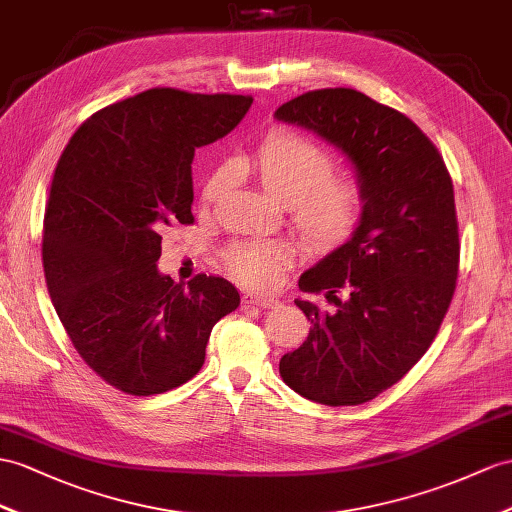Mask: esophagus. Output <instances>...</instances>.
Listing matches in <instances>:
<instances>
[{
	"label": "esophagus",
	"instance_id": "1",
	"mask_svg": "<svg viewBox=\"0 0 512 512\" xmlns=\"http://www.w3.org/2000/svg\"><path fill=\"white\" fill-rule=\"evenodd\" d=\"M243 302L252 304V306H260V308H273L278 304V297L263 295V293H256V291H247V293H243Z\"/></svg>",
	"mask_w": 512,
	"mask_h": 512
}]
</instances>
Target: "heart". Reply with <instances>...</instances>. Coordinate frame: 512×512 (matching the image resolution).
Masks as SVG:
<instances>
[{
  "label": "heart",
  "instance_id": "heart-1",
  "mask_svg": "<svg viewBox=\"0 0 512 512\" xmlns=\"http://www.w3.org/2000/svg\"><path fill=\"white\" fill-rule=\"evenodd\" d=\"M263 189L289 208L293 228L317 252H332L352 239L365 210V191L354 176H339L326 147L293 130H273L252 156L245 158ZM230 169L217 167L204 182L202 195L217 202L228 186ZM291 249L282 241L245 239L226 249V263L236 280L271 286L289 265Z\"/></svg>",
  "mask_w": 512,
  "mask_h": 512
}]
</instances>
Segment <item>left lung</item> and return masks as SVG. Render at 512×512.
Wrapping results in <instances>:
<instances>
[{
  "label": "left lung",
  "instance_id": "1",
  "mask_svg": "<svg viewBox=\"0 0 512 512\" xmlns=\"http://www.w3.org/2000/svg\"><path fill=\"white\" fill-rule=\"evenodd\" d=\"M276 119L341 149L365 191L354 236L302 273L295 306L308 339L280 360V376L306 400L365 404L428 352L458 278L454 186L434 143L400 110L354 89L308 91Z\"/></svg>",
  "mask_w": 512,
  "mask_h": 512
}]
</instances>
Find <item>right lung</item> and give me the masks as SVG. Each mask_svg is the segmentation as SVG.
<instances>
[{
	"instance_id": "1",
	"label": "right lung",
	"mask_w": 512,
	"mask_h": 512,
	"mask_svg": "<svg viewBox=\"0 0 512 512\" xmlns=\"http://www.w3.org/2000/svg\"><path fill=\"white\" fill-rule=\"evenodd\" d=\"M254 99L149 89L86 119L62 152L43 221L49 297L76 352L130 395H156L202 369L213 326L241 304L199 273L162 276V232L193 223L197 147L239 126Z\"/></svg>"
}]
</instances>
